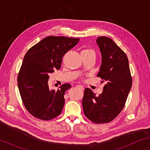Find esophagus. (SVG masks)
<instances>
[{
    "label": "esophagus",
    "instance_id": "1",
    "mask_svg": "<svg viewBox=\"0 0 150 150\" xmlns=\"http://www.w3.org/2000/svg\"><path fill=\"white\" fill-rule=\"evenodd\" d=\"M76 87L77 88H79V89H81V91H83V89H84V87L82 86V85H76Z\"/></svg>",
    "mask_w": 150,
    "mask_h": 150
}]
</instances>
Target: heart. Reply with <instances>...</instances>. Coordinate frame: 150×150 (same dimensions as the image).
<instances>
[{
    "mask_svg": "<svg viewBox=\"0 0 150 150\" xmlns=\"http://www.w3.org/2000/svg\"><path fill=\"white\" fill-rule=\"evenodd\" d=\"M81 56L83 55H93V56H95V52L94 51L91 49L90 48H84L83 50L81 52Z\"/></svg>",
    "mask_w": 150,
    "mask_h": 150,
    "instance_id": "b5f03b06",
    "label": "heart"
}]
</instances>
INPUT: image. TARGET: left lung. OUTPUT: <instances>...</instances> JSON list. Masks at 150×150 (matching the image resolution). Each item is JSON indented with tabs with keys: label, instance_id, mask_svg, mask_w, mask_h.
<instances>
[{
	"label": "left lung",
	"instance_id": "obj_1",
	"mask_svg": "<svg viewBox=\"0 0 150 150\" xmlns=\"http://www.w3.org/2000/svg\"><path fill=\"white\" fill-rule=\"evenodd\" d=\"M96 42L102 57L97 76L106 84L98 96L90 88H85L82 105L88 120L95 124H105L114 120L124 108L132 86V78L126 54L111 39L98 37Z\"/></svg>",
	"mask_w": 150,
	"mask_h": 150
}]
</instances>
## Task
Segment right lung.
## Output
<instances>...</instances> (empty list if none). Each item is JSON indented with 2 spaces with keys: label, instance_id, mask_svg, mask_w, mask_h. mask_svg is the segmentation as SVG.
Wrapping results in <instances>:
<instances>
[{
  "label": "right lung",
  "instance_id": "right-lung-1",
  "mask_svg": "<svg viewBox=\"0 0 150 150\" xmlns=\"http://www.w3.org/2000/svg\"><path fill=\"white\" fill-rule=\"evenodd\" d=\"M79 41L78 38L48 36L26 53L18 74V87L24 107L33 117L50 120L61 114L64 94L71 86L65 83L57 91L50 90L49 75L61 68L64 55Z\"/></svg>",
  "mask_w": 150,
  "mask_h": 150
}]
</instances>
